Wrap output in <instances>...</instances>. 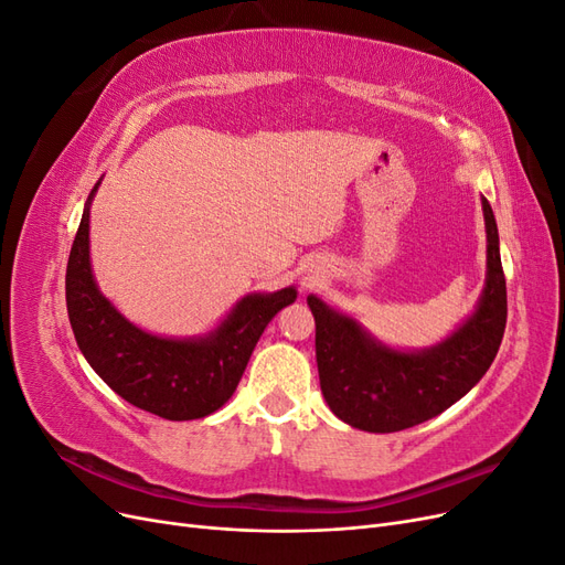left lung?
Here are the masks:
<instances>
[{
  "label": "left lung",
  "mask_w": 565,
  "mask_h": 565,
  "mask_svg": "<svg viewBox=\"0 0 565 565\" xmlns=\"http://www.w3.org/2000/svg\"><path fill=\"white\" fill-rule=\"evenodd\" d=\"M486 218V285L471 316L446 339L426 349H396L374 337L361 320L309 295L316 318V361L322 398L353 429L393 434L440 415L481 382L502 344L507 282L500 233L492 207Z\"/></svg>",
  "instance_id": "1"
}]
</instances>
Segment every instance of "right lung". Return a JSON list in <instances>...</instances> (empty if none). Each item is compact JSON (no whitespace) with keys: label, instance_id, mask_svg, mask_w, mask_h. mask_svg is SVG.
Here are the masks:
<instances>
[{"label":"right lung","instance_id":"right-lung-1","mask_svg":"<svg viewBox=\"0 0 565 565\" xmlns=\"http://www.w3.org/2000/svg\"><path fill=\"white\" fill-rule=\"evenodd\" d=\"M98 183L84 202L65 270L67 318L82 355L117 396L164 419H202L233 396L266 324L295 303L297 287L249 292L214 330L198 337L152 334L100 292L89 256V216Z\"/></svg>","mask_w":565,"mask_h":565}]
</instances>
